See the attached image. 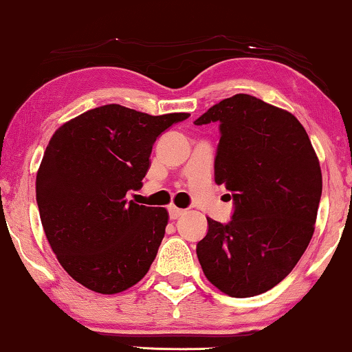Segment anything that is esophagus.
<instances>
[{"instance_id": "esophagus-1", "label": "esophagus", "mask_w": 352, "mask_h": 352, "mask_svg": "<svg viewBox=\"0 0 352 352\" xmlns=\"http://www.w3.org/2000/svg\"><path fill=\"white\" fill-rule=\"evenodd\" d=\"M168 211H170V218L171 219H177V218H179V216L184 214V210L177 208V206H175V205H170V208H168Z\"/></svg>"}]
</instances>
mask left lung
Masks as SVG:
<instances>
[{
	"label": "left lung",
	"mask_w": 352,
	"mask_h": 352,
	"mask_svg": "<svg viewBox=\"0 0 352 352\" xmlns=\"http://www.w3.org/2000/svg\"><path fill=\"white\" fill-rule=\"evenodd\" d=\"M219 122L214 181L232 192L228 224L208 219L197 243L206 278L226 295L256 296L282 282L309 245L322 195L319 158L295 115L250 94L195 120Z\"/></svg>",
	"instance_id": "left-lung-1"
}]
</instances>
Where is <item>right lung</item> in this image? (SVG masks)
Instances as JSON below:
<instances>
[{
	"instance_id": "obj_1",
	"label": "right lung",
	"mask_w": 352,
	"mask_h": 352,
	"mask_svg": "<svg viewBox=\"0 0 352 352\" xmlns=\"http://www.w3.org/2000/svg\"><path fill=\"white\" fill-rule=\"evenodd\" d=\"M189 115L153 117L109 104L52 134L36 175V204L47 242L74 280L113 295L151 269L168 211L128 201L126 192L142 187L157 138Z\"/></svg>"
}]
</instances>
